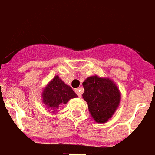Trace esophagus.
Returning <instances> with one entry per match:
<instances>
[{
	"instance_id": "obj_1",
	"label": "esophagus",
	"mask_w": 155,
	"mask_h": 155,
	"mask_svg": "<svg viewBox=\"0 0 155 155\" xmlns=\"http://www.w3.org/2000/svg\"><path fill=\"white\" fill-rule=\"evenodd\" d=\"M82 88H77L75 89V92H76L78 96L79 97H82Z\"/></svg>"
}]
</instances>
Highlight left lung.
<instances>
[{
  "label": "left lung",
  "instance_id": "1",
  "mask_svg": "<svg viewBox=\"0 0 155 155\" xmlns=\"http://www.w3.org/2000/svg\"><path fill=\"white\" fill-rule=\"evenodd\" d=\"M82 98L87 101L88 110L96 122L106 123L112 117L119 107L120 91L109 78L97 75L88 77L82 82Z\"/></svg>",
  "mask_w": 155,
  "mask_h": 155
}]
</instances>
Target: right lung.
I'll list each match as a JSON object with an SVG mask.
<instances>
[{
    "mask_svg": "<svg viewBox=\"0 0 155 155\" xmlns=\"http://www.w3.org/2000/svg\"><path fill=\"white\" fill-rule=\"evenodd\" d=\"M41 97L43 103L54 114L60 106L66 104L72 98L78 97V95L59 77L55 76L43 88Z\"/></svg>",
    "mask_w": 155,
    "mask_h": 155,
    "instance_id": "add662e5",
    "label": "right lung"
}]
</instances>
